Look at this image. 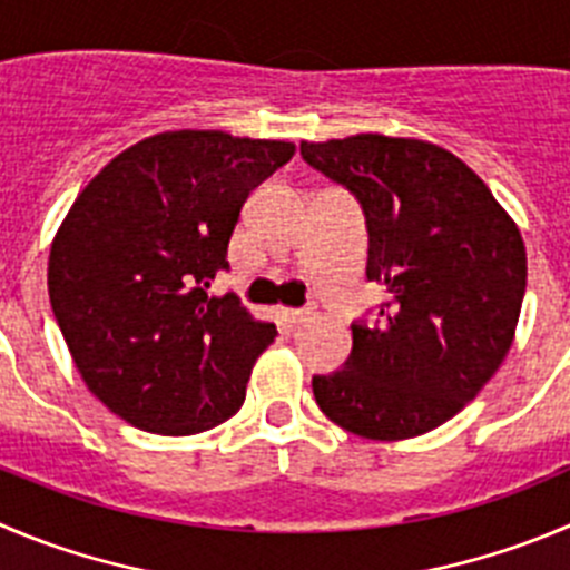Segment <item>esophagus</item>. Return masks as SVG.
<instances>
[{
  "mask_svg": "<svg viewBox=\"0 0 570 570\" xmlns=\"http://www.w3.org/2000/svg\"><path fill=\"white\" fill-rule=\"evenodd\" d=\"M285 316L296 327V324H305L313 316V307H291V311H285Z\"/></svg>",
  "mask_w": 570,
  "mask_h": 570,
  "instance_id": "1",
  "label": "esophagus"
}]
</instances>
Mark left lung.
<instances>
[{"instance_id":"8db88e82","label":"left lung","mask_w":570,"mask_h":570,"mask_svg":"<svg viewBox=\"0 0 570 570\" xmlns=\"http://www.w3.org/2000/svg\"><path fill=\"white\" fill-rule=\"evenodd\" d=\"M302 159L361 200L366 276L389 294L375 324H352L344 370L313 377L318 409L363 439L433 431L512 346L525 294L518 224L459 156L422 139L302 142Z\"/></svg>"}]
</instances>
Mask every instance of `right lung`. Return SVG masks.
<instances>
[{
	"instance_id": "right-lung-1",
	"label": "right lung",
	"mask_w": 570,
	"mask_h": 570,
	"mask_svg": "<svg viewBox=\"0 0 570 570\" xmlns=\"http://www.w3.org/2000/svg\"><path fill=\"white\" fill-rule=\"evenodd\" d=\"M294 150L165 131L114 156L75 198L50 248V305L83 383L119 420L189 436L240 411L276 327L207 288L229 268L248 193Z\"/></svg>"
}]
</instances>
